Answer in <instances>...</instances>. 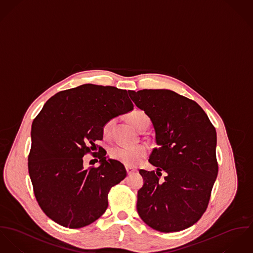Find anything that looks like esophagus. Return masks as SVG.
<instances>
[{"mask_svg":"<svg viewBox=\"0 0 253 253\" xmlns=\"http://www.w3.org/2000/svg\"><path fill=\"white\" fill-rule=\"evenodd\" d=\"M126 170H127V173H128V174H132V173H134V172L136 171L135 169L130 168V167H127Z\"/></svg>","mask_w":253,"mask_h":253,"instance_id":"esophagus-1","label":"esophagus"}]
</instances>
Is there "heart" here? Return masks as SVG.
Returning <instances> with one entry per match:
<instances>
[{"instance_id":"obj_1","label":"heart","mask_w":253,"mask_h":253,"mask_svg":"<svg viewBox=\"0 0 253 253\" xmlns=\"http://www.w3.org/2000/svg\"><path fill=\"white\" fill-rule=\"evenodd\" d=\"M129 122L137 129L140 131L144 127H148L149 119L147 115L141 111H134L133 113L128 114ZM113 120H110L105 124L103 128L104 135H109L111 128L113 126ZM147 155V147L143 144H139L135 146H123L115 145L110 149V157L116 160L125 166L134 167L139 165L140 162Z\"/></svg>"}]
</instances>
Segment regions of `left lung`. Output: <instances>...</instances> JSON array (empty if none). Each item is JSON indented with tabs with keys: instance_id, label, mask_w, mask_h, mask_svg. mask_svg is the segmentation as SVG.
<instances>
[{
	"instance_id": "left-lung-1",
	"label": "left lung",
	"mask_w": 253,
	"mask_h": 253,
	"mask_svg": "<svg viewBox=\"0 0 253 253\" xmlns=\"http://www.w3.org/2000/svg\"><path fill=\"white\" fill-rule=\"evenodd\" d=\"M135 105L150 118L157 148L140 169L144 180L137 211L145 224L169 233L184 230L206 211L218 172L216 131L196 102L168 89L129 90ZM167 173L160 180L161 171Z\"/></svg>"
}]
</instances>
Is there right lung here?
I'll return each instance as SVG.
<instances>
[{
    "label": "right lung",
    "instance_id": "right-lung-1",
    "mask_svg": "<svg viewBox=\"0 0 253 253\" xmlns=\"http://www.w3.org/2000/svg\"><path fill=\"white\" fill-rule=\"evenodd\" d=\"M128 91L84 84L58 92L34 119L28 169L43 212L61 226L78 229L93 223L108 208L111 188L126 176L124 166L98 153L100 166L85 169L84 159L103 128L133 111ZM98 161V160H97Z\"/></svg>",
    "mask_w": 253,
    "mask_h": 253
}]
</instances>
